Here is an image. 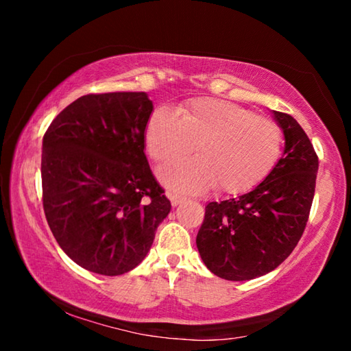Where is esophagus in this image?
Here are the masks:
<instances>
[{
    "mask_svg": "<svg viewBox=\"0 0 351 351\" xmlns=\"http://www.w3.org/2000/svg\"><path fill=\"white\" fill-rule=\"evenodd\" d=\"M167 197L170 198V203H171V206H178V204L182 203V201H184V197H182V195L176 193V192H169V193H167Z\"/></svg>",
    "mask_w": 351,
    "mask_h": 351,
    "instance_id": "1",
    "label": "esophagus"
}]
</instances>
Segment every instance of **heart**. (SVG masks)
I'll use <instances>...</instances> for the list:
<instances>
[{
	"mask_svg": "<svg viewBox=\"0 0 351 351\" xmlns=\"http://www.w3.org/2000/svg\"><path fill=\"white\" fill-rule=\"evenodd\" d=\"M145 147L156 162L186 156L195 147L198 158L159 169V178L170 187L199 192L217 184L224 193H245L274 170L283 132L245 106L201 97L176 112L154 110L147 121Z\"/></svg>",
	"mask_w": 351,
	"mask_h": 351,
	"instance_id": "b5f03b06",
	"label": "heart"
}]
</instances>
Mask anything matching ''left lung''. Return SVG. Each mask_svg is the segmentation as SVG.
Returning a JSON list of instances; mask_svg holds the SVG:
<instances>
[{"label":"left lung","mask_w":351,"mask_h":351,"mask_svg":"<svg viewBox=\"0 0 351 351\" xmlns=\"http://www.w3.org/2000/svg\"><path fill=\"white\" fill-rule=\"evenodd\" d=\"M285 134L283 156L257 187L206 206L197 247L204 265L226 280H252L293 252L310 217L319 158L299 123L274 111Z\"/></svg>","instance_id":"8db88e82"}]
</instances>
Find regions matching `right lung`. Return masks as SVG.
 <instances>
[{"label":"right lung","instance_id":"1","mask_svg":"<svg viewBox=\"0 0 351 351\" xmlns=\"http://www.w3.org/2000/svg\"><path fill=\"white\" fill-rule=\"evenodd\" d=\"M152 111L145 93L88 94L43 136L47 224L64 254L96 274L136 268L171 209L144 153Z\"/></svg>","mask_w":351,"mask_h":351}]
</instances>
